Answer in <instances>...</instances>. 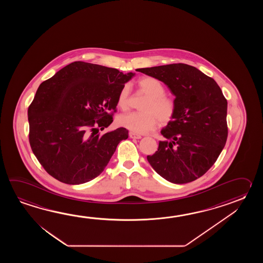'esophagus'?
Listing matches in <instances>:
<instances>
[{
  "instance_id": "34e87169",
  "label": "esophagus",
  "mask_w": 263,
  "mask_h": 263,
  "mask_svg": "<svg viewBox=\"0 0 263 263\" xmlns=\"http://www.w3.org/2000/svg\"><path fill=\"white\" fill-rule=\"evenodd\" d=\"M129 135L130 138H134V139H141L142 138V136L140 134H135V133H133V132H130Z\"/></svg>"
}]
</instances>
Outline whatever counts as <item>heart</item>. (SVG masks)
<instances>
[{"label":"heart","instance_id":"heart-1","mask_svg":"<svg viewBox=\"0 0 263 263\" xmlns=\"http://www.w3.org/2000/svg\"><path fill=\"white\" fill-rule=\"evenodd\" d=\"M140 91L148 96L142 106L144 112H128L120 116L118 123L136 134H145L155 129L158 123L167 124L173 119L176 112L174 100L165 96V87L158 79L145 76L137 81ZM117 105L121 110H127L129 105V87L125 84L118 93Z\"/></svg>","mask_w":263,"mask_h":263}]
</instances>
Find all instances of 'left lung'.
<instances>
[{"mask_svg":"<svg viewBox=\"0 0 263 263\" xmlns=\"http://www.w3.org/2000/svg\"><path fill=\"white\" fill-rule=\"evenodd\" d=\"M172 92L173 119L161 130L166 140L146 157L163 179L183 184L200 178L216 162L228 138V101L213 78L186 64L138 68Z\"/></svg>","mask_w":263,"mask_h":263,"instance_id":"left-lung-1","label":"left lung"}]
</instances>
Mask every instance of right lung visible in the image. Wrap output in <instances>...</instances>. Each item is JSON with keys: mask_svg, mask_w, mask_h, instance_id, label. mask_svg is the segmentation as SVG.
I'll return each instance as SVG.
<instances>
[{"mask_svg": "<svg viewBox=\"0 0 263 263\" xmlns=\"http://www.w3.org/2000/svg\"><path fill=\"white\" fill-rule=\"evenodd\" d=\"M134 76L117 68L73 62L40 84L28 108L29 142L51 177L82 184L106 167L129 132L99 134L112 122L122 86Z\"/></svg>", "mask_w": 263, "mask_h": 263, "instance_id": "obj_1", "label": "right lung"}]
</instances>
